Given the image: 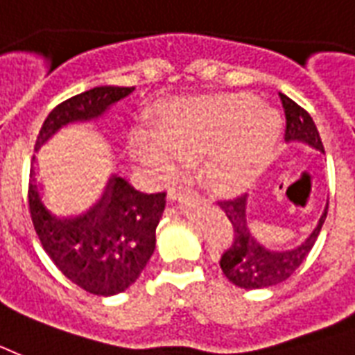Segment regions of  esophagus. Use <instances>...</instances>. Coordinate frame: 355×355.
I'll return each instance as SVG.
<instances>
[{"label":"esophagus","mask_w":355,"mask_h":355,"mask_svg":"<svg viewBox=\"0 0 355 355\" xmlns=\"http://www.w3.org/2000/svg\"><path fill=\"white\" fill-rule=\"evenodd\" d=\"M170 198L172 200H180V198H185V196H195L196 191H193L191 187H183V185H178V187L170 189Z\"/></svg>","instance_id":"1"}]
</instances>
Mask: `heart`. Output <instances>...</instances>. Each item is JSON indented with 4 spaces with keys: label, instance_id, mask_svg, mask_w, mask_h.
Instances as JSON below:
<instances>
[{
    "label": "heart",
    "instance_id": "heart-1",
    "mask_svg": "<svg viewBox=\"0 0 355 355\" xmlns=\"http://www.w3.org/2000/svg\"><path fill=\"white\" fill-rule=\"evenodd\" d=\"M157 128L130 134V155L166 180L181 160L198 157L208 187L231 193L265 170L282 134L278 111L250 94H217L172 100L160 107Z\"/></svg>",
    "mask_w": 355,
    "mask_h": 355
}]
</instances>
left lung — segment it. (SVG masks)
Here are the masks:
<instances>
[{"label":"left lung","instance_id":"1","mask_svg":"<svg viewBox=\"0 0 355 355\" xmlns=\"http://www.w3.org/2000/svg\"><path fill=\"white\" fill-rule=\"evenodd\" d=\"M284 113H286V141H304L309 146L323 151L320 132L315 128L314 121L309 111L302 110L299 103H295L286 94H280ZM245 200L248 195H238L234 198L217 200L219 208L229 217L232 227V240L219 257V266L229 280L238 287L245 289H263L287 280L293 276L295 270L306 259L310 250L314 248L318 234L322 231V225L327 217V208L320 217V223L306 242L289 252H270L255 240L248 231L245 221Z\"/></svg>","mask_w":355,"mask_h":355}]
</instances>
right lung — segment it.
<instances>
[{
	"mask_svg": "<svg viewBox=\"0 0 355 355\" xmlns=\"http://www.w3.org/2000/svg\"><path fill=\"white\" fill-rule=\"evenodd\" d=\"M132 90L134 87H96L64 100L46 115L35 146L64 124L100 117ZM164 200L166 193L147 195L121 178H111L102 202L89 214L58 219L41 202L33 162L30 166L28 204L41 245L68 280L100 297L121 293L138 280L155 252V231Z\"/></svg>",
	"mask_w": 355,
	"mask_h": 355,
	"instance_id": "obj_1",
	"label": "right lung"
}]
</instances>
